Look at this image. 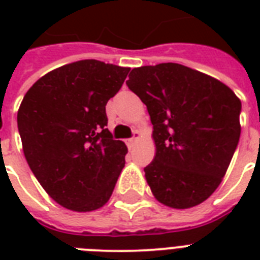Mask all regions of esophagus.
<instances>
[{
	"label": "esophagus",
	"mask_w": 260,
	"mask_h": 260,
	"mask_svg": "<svg viewBox=\"0 0 260 260\" xmlns=\"http://www.w3.org/2000/svg\"><path fill=\"white\" fill-rule=\"evenodd\" d=\"M139 138H140V132H139V131H135V132H134V138L129 139V140L126 142V146L129 147V148H132L135 143H136L139 140Z\"/></svg>",
	"instance_id": "1"
}]
</instances>
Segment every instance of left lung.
I'll list each match as a JSON object with an SVG mask.
<instances>
[{
  "label": "left lung",
  "mask_w": 260,
  "mask_h": 260,
  "mask_svg": "<svg viewBox=\"0 0 260 260\" xmlns=\"http://www.w3.org/2000/svg\"><path fill=\"white\" fill-rule=\"evenodd\" d=\"M126 85L154 125L156 152L144 167L154 197L174 209L205 201L238 147L240 100L218 79L178 63L134 69Z\"/></svg>",
  "instance_id": "1"
}]
</instances>
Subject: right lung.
I'll return each instance as SVG.
<instances>
[{"mask_svg":"<svg viewBox=\"0 0 260 260\" xmlns=\"http://www.w3.org/2000/svg\"><path fill=\"white\" fill-rule=\"evenodd\" d=\"M129 70L78 60L47 73L22 98L17 126L26 162L66 209L91 212L113 193L128 148L106 128L105 106Z\"/></svg>","mask_w":260,"mask_h":260,"instance_id":"obj_1","label":"right lung"}]
</instances>
